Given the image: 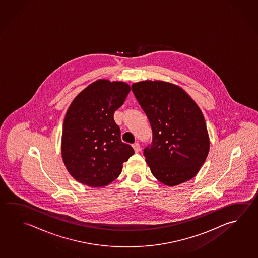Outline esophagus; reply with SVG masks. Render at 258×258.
I'll return each mask as SVG.
<instances>
[{"label": "esophagus", "instance_id": "obj_1", "mask_svg": "<svg viewBox=\"0 0 258 258\" xmlns=\"http://www.w3.org/2000/svg\"><path fill=\"white\" fill-rule=\"evenodd\" d=\"M133 148H134V150L136 153H138L139 151H140V145H139V143H135L134 145H133Z\"/></svg>", "mask_w": 258, "mask_h": 258}]
</instances>
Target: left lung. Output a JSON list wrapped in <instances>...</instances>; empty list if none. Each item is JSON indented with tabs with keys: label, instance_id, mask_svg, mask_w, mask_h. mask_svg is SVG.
Here are the masks:
<instances>
[{
	"label": "left lung",
	"instance_id": "1",
	"mask_svg": "<svg viewBox=\"0 0 258 258\" xmlns=\"http://www.w3.org/2000/svg\"><path fill=\"white\" fill-rule=\"evenodd\" d=\"M133 93L150 122L153 140L144 150L151 172L168 186L196 176L210 147L200 108L178 85L143 81Z\"/></svg>",
	"mask_w": 258,
	"mask_h": 258
}]
</instances>
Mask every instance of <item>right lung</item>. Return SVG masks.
<instances>
[{
	"mask_svg": "<svg viewBox=\"0 0 258 258\" xmlns=\"http://www.w3.org/2000/svg\"><path fill=\"white\" fill-rule=\"evenodd\" d=\"M131 91L123 82L100 79L83 90L66 112L61 156L66 169L79 183L102 187L114 181L122 164L135 154L122 143L113 113Z\"/></svg>",
	"mask_w": 258,
	"mask_h": 258,
	"instance_id": "obj_1",
	"label": "right lung"
}]
</instances>
